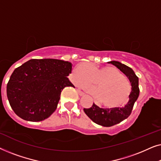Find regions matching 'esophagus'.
<instances>
[{
	"mask_svg": "<svg viewBox=\"0 0 161 161\" xmlns=\"http://www.w3.org/2000/svg\"><path fill=\"white\" fill-rule=\"evenodd\" d=\"M77 92H78V94H80V96H83V95H84V92H83L82 91H81V90H80V89H77Z\"/></svg>",
	"mask_w": 161,
	"mask_h": 161,
	"instance_id": "34e87169",
	"label": "esophagus"
}]
</instances>
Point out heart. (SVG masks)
Here are the masks:
<instances>
[{
    "label": "heart",
    "instance_id": "heart-1",
    "mask_svg": "<svg viewBox=\"0 0 161 161\" xmlns=\"http://www.w3.org/2000/svg\"><path fill=\"white\" fill-rule=\"evenodd\" d=\"M74 83L83 86L96 96L103 106L119 108L126 104L131 92L130 83L117 68L112 66L94 67L83 63L72 72ZM95 82L96 87L88 85Z\"/></svg>",
    "mask_w": 161,
    "mask_h": 161
}]
</instances>
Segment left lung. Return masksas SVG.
<instances>
[{
	"label": "left lung",
	"mask_w": 161,
	"mask_h": 161,
	"mask_svg": "<svg viewBox=\"0 0 161 161\" xmlns=\"http://www.w3.org/2000/svg\"><path fill=\"white\" fill-rule=\"evenodd\" d=\"M122 72L129 79L131 84V92L129 95V101L124 107L113 108H102L93 103L89 108H83L85 114L96 124L103 127H111L126 119L130 115L134 103L139 95L138 78L130 67L116 61H109Z\"/></svg>",
	"instance_id": "8db88e82"
}]
</instances>
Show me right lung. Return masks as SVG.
Listing matches in <instances>:
<instances>
[{
  "instance_id": "obj_1",
  "label": "right lung",
  "mask_w": 161,
  "mask_h": 161,
  "mask_svg": "<svg viewBox=\"0 0 161 161\" xmlns=\"http://www.w3.org/2000/svg\"><path fill=\"white\" fill-rule=\"evenodd\" d=\"M72 63L53 58L31 59L16 68L6 86L9 104L24 120L40 122L56 111L61 92L74 87L67 76Z\"/></svg>"
}]
</instances>
